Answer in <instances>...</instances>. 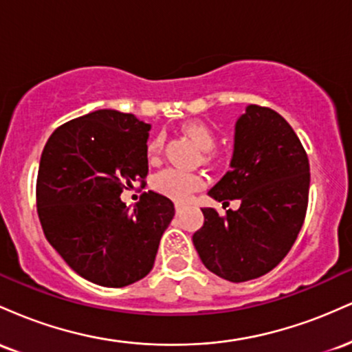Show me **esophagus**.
<instances>
[{"mask_svg": "<svg viewBox=\"0 0 352 352\" xmlns=\"http://www.w3.org/2000/svg\"><path fill=\"white\" fill-rule=\"evenodd\" d=\"M175 212H177V215H180V213L184 212V205H182V204H175Z\"/></svg>", "mask_w": 352, "mask_h": 352, "instance_id": "esophagus-1", "label": "esophagus"}]
</instances>
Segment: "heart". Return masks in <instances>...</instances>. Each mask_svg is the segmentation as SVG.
<instances>
[{"label": "heart", "instance_id": "obj_1", "mask_svg": "<svg viewBox=\"0 0 352 352\" xmlns=\"http://www.w3.org/2000/svg\"><path fill=\"white\" fill-rule=\"evenodd\" d=\"M182 132L190 137L201 151H212L217 144V134L208 124L193 120L182 125ZM164 140L162 137H153L147 144V157L151 162L159 160L160 152H162ZM152 187L157 193L172 199L175 201H187L193 192H199L204 187V179L195 172H185L179 168H167L157 173L152 180Z\"/></svg>", "mask_w": 352, "mask_h": 352}]
</instances>
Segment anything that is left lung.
<instances>
[{
	"label": "left lung",
	"mask_w": 352,
	"mask_h": 352,
	"mask_svg": "<svg viewBox=\"0 0 352 352\" xmlns=\"http://www.w3.org/2000/svg\"><path fill=\"white\" fill-rule=\"evenodd\" d=\"M308 193V155L292 125L273 109L246 106L230 172L208 190L217 201L240 200V208L227 215L201 208L204 227L192 236L201 263L233 283L272 272L300 233Z\"/></svg>",
	"instance_id": "obj_1"
}]
</instances>
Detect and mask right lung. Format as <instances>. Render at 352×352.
Returning a JSON list of instances; mask_svg holds the SVG:
<instances>
[{
	"label": "right lung",
	"mask_w": 352,
	"mask_h": 352,
	"mask_svg": "<svg viewBox=\"0 0 352 352\" xmlns=\"http://www.w3.org/2000/svg\"><path fill=\"white\" fill-rule=\"evenodd\" d=\"M151 124L99 109L52 132L39 160L36 200L44 235L79 276L122 288L151 273L175 208L144 193L134 210L120 193L148 172Z\"/></svg>",
	"instance_id": "right-lung-1"
}]
</instances>
